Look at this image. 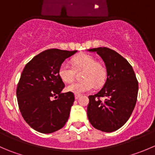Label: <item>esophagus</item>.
<instances>
[{"mask_svg":"<svg viewBox=\"0 0 155 155\" xmlns=\"http://www.w3.org/2000/svg\"><path fill=\"white\" fill-rule=\"evenodd\" d=\"M80 96H81V94H75V98L78 99L79 97H80Z\"/></svg>","mask_w":155,"mask_h":155,"instance_id":"1","label":"esophagus"}]
</instances>
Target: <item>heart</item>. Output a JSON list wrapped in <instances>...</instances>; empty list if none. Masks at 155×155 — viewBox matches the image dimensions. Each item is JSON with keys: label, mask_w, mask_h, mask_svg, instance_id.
Wrapping results in <instances>:
<instances>
[{"label": "heart", "mask_w": 155, "mask_h": 155, "mask_svg": "<svg viewBox=\"0 0 155 155\" xmlns=\"http://www.w3.org/2000/svg\"><path fill=\"white\" fill-rule=\"evenodd\" d=\"M73 65L75 70H84L81 82H76L67 87V90L74 94L89 91L95 88V84L101 85L104 82L107 76V70L102 64L96 62L92 56L81 54L73 59ZM67 63H63L58 70V76L64 82L70 83L73 80L75 70Z\"/></svg>", "instance_id": "obj_1"}]
</instances>
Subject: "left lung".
<instances>
[{"mask_svg":"<svg viewBox=\"0 0 155 155\" xmlns=\"http://www.w3.org/2000/svg\"><path fill=\"white\" fill-rule=\"evenodd\" d=\"M88 51L96 52L107 69L103 88L88 96V120L97 130L111 133L122 127L130 117L137 101L139 82L130 63L115 51L101 47Z\"/></svg>","mask_w":155,"mask_h":155,"instance_id":"left-lung-1","label":"left lung"}]
</instances>
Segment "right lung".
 I'll list each match as a JSON object with an SVG mask.
<instances>
[{
    "label": "right lung",
    "instance_id": "obj_1",
    "mask_svg": "<svg viewBox=\"0 0 155 155\" xmlns=\"http://www.w3.org/2000/svg\"><path fill=\"white\" fill-rule=\"evenodd\" d=\"M76 52L48 49L34 57L24 67L16 97L22 117L33 130L48 134L61 130L68 120L74 94L61 92L65 85L58 70ZM53 97L56 99L53 100Z\"/></svg>",
    "mask_w": 155,
    "mask_h": 155
}]
</instances>
